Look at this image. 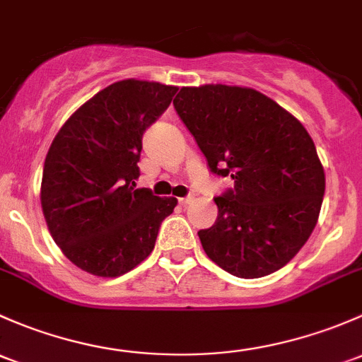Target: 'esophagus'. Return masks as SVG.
Masks as SVG:
<instances>
[{
    "mask_svg": "<svg viewBox=\"0 0 362 362\" xmlns=\"http://www.w3.org/2000/svg\"><path fill=\"white\" fill-rule=\"evenodd\" d=\"M192 200H193V197H192V195H189V197H185V199H180V204H181V206H188V204L192 202Z\"/></svg>",
    "mask_w": 362,
    "mask_h": 362,
    "instance_id": "esophagus-1",
    "label": "esophagus"
}]
</instances>
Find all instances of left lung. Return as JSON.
Instances as JSON below:
<instances>
[{
    "instance_id": "obj_1",
    "label": "left lung",
    "mask_w": 362,
    "mask_h": 362,
    "mask_svg": "<svg viewBox=\"0 0 362 362\" xmlns=\"http://www.w3.org/2000/svg\"><path fill=\"white\" fill-rule=\"evenodd\" d=\"M174 107L214 174L218 219L199 237L228 274L258 279L288 264L317 225L326 177L301 122L262 92L237 85L182 87Z\"/></svg>"
}]
</instances>
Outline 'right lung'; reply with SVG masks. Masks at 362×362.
Instances as JSON below:
<instances>
[{
  "mask_svg": "<svg viewBox=\"0 0 362 362\" xmlns=\"http://www.w3.org/2000/svg\"><path fill=\"white\" fill-rule=\"evenodd\" d=\"M177 87L129 78L81 104L48 148L40 200L66 258L95 277H120L148 258L174 197L136 188L143 134Z\"/></svg>",
  "mask_w": 362,
  "mask_h": 362,
  "instance_id": "obj_1",
  "label": "right lung"
}]
</instances>
